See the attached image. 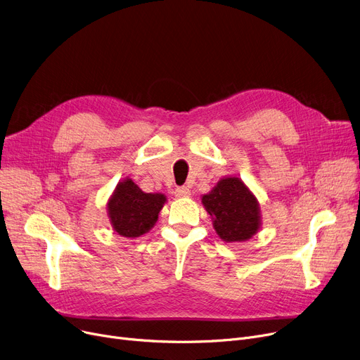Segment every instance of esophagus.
Masks as SVG:
<instances>
[{"instance_id": "esophagus-1", "label": "esophagus", "mask_w": 360, "mask_h": 360, "mask_svg": "<svg viewBox=\"0 0 360 360\" xmlns=\"http://www.w3.org/2000/svg\"><path fill=\"white\" fill-rule=\"evenodd\" d=\"M191 195V190L188 186H178L175 190V197L176 198H186Z\"/></svg>"}]
</instances>
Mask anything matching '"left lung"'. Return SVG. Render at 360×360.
<instances>
[{
    "mask_svg": "<svg viewBox=\"0 0 360 360\" xmlns=\"http://www.w3.org/2000/svg\"><path fill=\"white\" fill-rule=\"evenodd\" d=\"M202 204L213 219L214 229L224 242H242L259 228V207L239 178H224L202 195Z\"/></svg>",
    "mask_w": 360,
    "mask_h": 360,
    "instance_id": "1",
    "label": "left lung"
}]
</instances>
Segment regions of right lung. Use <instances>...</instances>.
Wrapping results in <instances>:
<instances>
[{"label":"right lung","instance_id":"right-lung-1","mask_svg":"<svg viewBox=\"0 0 360 360\" xmlns=\"http://www.w3.org/2000/svg\"><path fill=\"white\" fill-rule=\"evenodd\" d=\"M165 201L163 194L143 193L131 179L120 182L108 202L113 231L125 238L144 235L153 228Z\"/></svg>","mask_w":360,"mask_h":360}]
</instances>
